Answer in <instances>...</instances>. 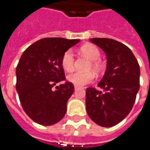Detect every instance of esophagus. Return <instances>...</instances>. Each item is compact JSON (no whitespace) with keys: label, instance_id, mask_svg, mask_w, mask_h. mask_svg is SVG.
<instances>
[{"label":"esophagus","instance_id":"34e87169","mask_svg":"<svg viewBox=\"0 0 150 150\" xmlns=\"http://www.w3.org/2000/svg\"><path fill=\"white\" fill-rule=\"evenodd\" d=\"M79 88H80V87H78V86H75V90H77Z\"/></svg>","mask_w":150,"mask_h":150}]
</instances>
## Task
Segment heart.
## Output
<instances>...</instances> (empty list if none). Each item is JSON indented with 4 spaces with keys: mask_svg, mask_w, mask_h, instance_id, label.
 Wrapping results in <instances>:
<instances>
[{
    "mask_svg": "<svg viewBox=\"0 0 150 150\" xmlns=\"http://www.w3.org/2000/svg\"><path fill=\"white\" fill-rule=\"evenodd\" d=\"M80 52L91 60L89 68H92V70L96 73H100L102 71L103 65L99 60V59L100 58V51L98 49V47L92 44H86L80 48ZM61 65L66 71L71 72L74 70L75 55L71 50H67L63 53L61 59ZM94 77V74L91 71H76L70 74L67 76V79L69 82H71L75 86L81 87L93 81Z\"/></svg>",
    "mask_w": 150,
    "mask_h": 150,
    "instance_id": "b5f03b06",
    "label": "heart"
}]
</instances>
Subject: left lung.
<instances>
[{
  "mask_svg": "<svg viewBox=\"0 0 150 150\" xmlns=\"http://www.w3.org/2000/svg\"><path fill=\"white\" fill-rule=\"evenodd\" d=\"M107 56V68L94 88L86 90V109L92 121L102 127H112L132 110L140 88V67L128 46L110 38L90 39Z\"/></svg>",
  "mask_w": 150,
  "mask_h": 150,
  "instance_id": "left-lung-1",
  "label": "left lung"
}]
</instances>
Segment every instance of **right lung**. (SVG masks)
<instances>
[{"label": "right lung", "instance_id": "add662e5", "mask_svg": "<svg viewBox=\"0 0 150 150\" xmlns=\"http://www.w3.org/2000/svg\"><path fill=\"white\" fill-rule=\"evenodd\" d=\"M79 41L46 38L33 43L21 56L16 68V89L23 110L34 122L52 125L65 116L75 88L65 81L61 59ZM61 81L64 83L57 86Z\"/></svg>", "mask_w": 150, "mask_h": 150}]
</instances>
